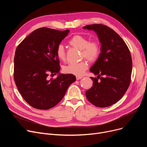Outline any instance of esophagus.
Returning <instances> with one entry per match:
<instances>
[{"label": "esophagus", "mask_w": 147, "mask_h": 147, "mask_svg": "<svg viewBox=\"0 0 147 147\" xmlns=\"http://www.w3.org/2000/svg\"><path fill=\"white\" fill-rule=\"evenodd\" d=\"M82 78H83V76H76V80H78L81 79Z\"/></svg>", "instance_id": "esophagus-1"}]
</instances>
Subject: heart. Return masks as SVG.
Segmentation results:
<instances>
[{
  "label": "heart",
  "instance_id": "b5f03b06",
  "mask_svg": "<svg viewBox=\"0 0 147 147\" xmlns=\"http://www.w3.org/2000/svg\"><path fill=\"white\" fill-rule=\"evenodd\" d=\"M68 43L73 47L80 49L81 57H84L90 62L96 61L101 52V46L99 42L95 40L89 41L86 37L82 35L74 36L68 41ZM56 54L59 60L64 61L66 59L65 50L62 45L58 46ZM88 68V63L85 60H83L79 63L68 64L63 68V70L65 73L80 76Z\"/></svg>",
  "mask_w": 147,
  "mask_h": 147
}]
</instances>
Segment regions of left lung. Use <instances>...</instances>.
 I'll list each match as a JSON object with an SVG mask.
<instances>
[{
	"label": "left lung",
	"mask_w": 147,
	"mask_h": 147,
	"mask_svg": "<svg viewBox=\"0 0 147 147\" xmlns=\"http://www.w3.org/2000/svg\"><path fill=\"white\" fill-rule=\"evenodd\" d=\"M83 28L94 30L101 43V52L90 69L98 76L90 78L93 86L86 92V96L96 107L111 106L123 96L130 85L132 70L130 51L122 38L107 26L92 24Z\"/></svg>",
	"instance_id": "8db88e82"
}]
</instances>
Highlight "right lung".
Segmentation results:
<instances>
[{
    "instance_id": "right-lung-1",
    "label": "right lung",
    "mask_w": 147,
    "mask_h": 147,
    "mask_svg": "<svg viewBox=\"0 0 147 147\" xmlns=\"http://www.w3.org/2000/svg\"><path fill=\"white\" fill-rule=\"evenodd\" d=\"M68 33V30L39 28L26 37L15 51L13 79L22 98L34 109L48 110L55 106L76 81V77L70 74L48 78L60 70L56 50Z\"/></svg>"
}]
</instances>
